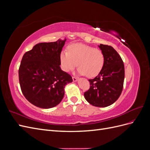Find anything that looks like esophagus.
Wrapping results in <instances>:
<instances>
[{
	"mask_svg": "<svg viewBox=\"0 0 150 150\" xmlns=\"http://www.w3.org/2000/svg\"><path fill=\"white\" fill-rule=\"evenodd\" d=\"M72 79H73V81H77V80H78V78L76 76H72Z\"/></svg>",
	"mask_w": 150,
	"mask_h": 150,
	"instance_id": "34e87169",
	"label": "esophagus"
}]
</instances>
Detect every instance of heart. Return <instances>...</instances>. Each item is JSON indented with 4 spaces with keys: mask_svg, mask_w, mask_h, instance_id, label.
<instances>
[{
    "mask_svg": "<svg viewBox=\"0 0 150 150\" xmlns=\"http://www.w3.org/2000/svg\"><path fill=\"white\" fill-rule=\"evenodd\" d=\"M61 66L65 72L73 70L77 66L79 73L88 78L96 76L102 70L104 56L98 48L83 44H73L67 47V52L62 51L59 56Z\"/></svg>",
    "mask_w": 150,
    "mask_h": 150,
    "instance_id": "1",
    "label": "heart"
}]
</instances>
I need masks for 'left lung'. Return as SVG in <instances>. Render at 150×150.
I'll list each match as a JSON object with an SVG mask.
<instances>
[{
	"instance_id": "left-lung-1",
	"label": "left lung",
	"mask_w": 150,
	"mask_h": 150,
	"mask_svg": "<svg viewBox=\"0 0 150 150\" xmlns=\"http://www.w3.org/2000/svg\"><path fill=\"white\" fill-rule=\"evenodd\" d=\"M104 56V64L99 74L89 79V89L84 93L89 103L97 107H106L119 98L123 88L125 66L121 56L112 47L99 46Z\"/></svg>"
}]
</instances>
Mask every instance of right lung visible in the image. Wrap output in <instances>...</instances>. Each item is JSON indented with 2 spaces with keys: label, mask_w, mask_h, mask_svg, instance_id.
<instances>
[{
  "label": "right lung",
  "mask_w": 150,
  "mask_h": 150,
  "mask_svg": "<svg viewBox=\"0 0 150 150\" xmlns=\"http://www.w3.org/2000/svg\"><path fill=\"white\" fill-rule=\"evenodd\" d=\"M65 41L37 44L22 57L19 69L21 89L35 106L48 109L57 106L64 97L66 85L72 82L71 75L59 66Z\"/></svg>",
  "instance_id": "obj_1"
}]
</instances>
